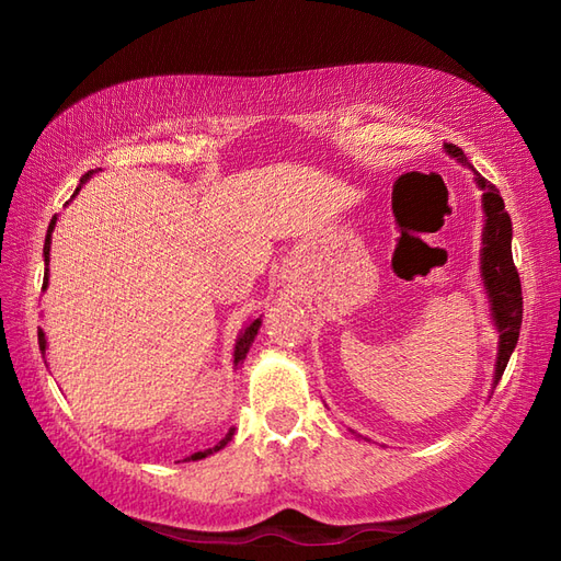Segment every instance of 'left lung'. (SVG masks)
<instances>
[{
    "instance_id": "1",
    "label": "left lung",
    "mask_w": 561,
    "mask_h": 561,
    "mask_svg": "<svg viewBox=\"0 0 561 561\" xmlns=\"http://www.w3.org/2000/svg\"><path fill=\"white\" fill-rule=\"evenodd\" d=\"M450 159H456L462 165H470L465 159L462 149L456 145H444ZM472 169V165H470ZM474 183L482 190V211H484V226H482V250H480V277L486 299H490V316L492 323L499 332V350H496V364H494V380L492 388H496L499 380L504 376V368L516 350L520 320H523V296H520V279L514 265V255H511V217L504 209V199L499 190L484 181V178L472 169Z\"/></svg>"
}]
</instances>
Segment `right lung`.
<instances>
[{
	"label": "right lung",
	"instance_id": "right-lung-1",
	"mask_svg": "<svg viewBox=\"0 0 561 561\" xmlns=\"http://www.w3.org/2000/svg\"><path fill=\"white\" fill-rule=\"evenodd\" d=\"M93 173H96V171H89V173H83V175H81V181H79V187L75 190V195L79 193L81 185L87 183ZM75 195H71V197H75ZM67 205H69V202H67ZM55 224H57V217H53L50 226H47V236H45V245H43V257H45L43 289H47V279H50V270H47V265H50V243H53V231H55ZM260 325H262V318H253V320H248L245 328L241 330V335L236 337V347H233V366H241V364H243L245 354H248V350H250V344L255 342V335H257ZM38 344H41V352H43V356H45V350H47V340H45V332H43V330H38ZM231 436H233V432L226 434V436H224V438L219 440V444L214 446V448L199 450V453H195V456H190L187 460H199V458H207V456H211V453H217V450H221L226 444H229Z\"/></svg>",
	"mask_w": 561,
	"mask_h": 561
}]
</instances>
